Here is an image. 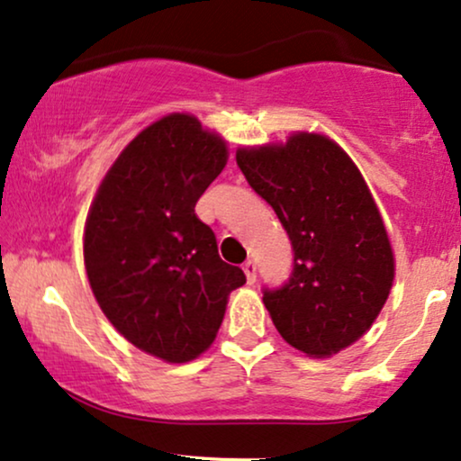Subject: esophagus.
<instances>
[{
	"mask_svg": "<svg viewBox=\"0 0 461 461\" xmlns=\"http://www.w3.org/2000/svg\"><path fill=\"white\" fill-rule=\"evenodd\" d=\"M243 274L248 277V284L257 282V263H254V260H248V263L243 265Z\"/></svg>",
	"mask_w": 461,
	"mask_h": 461,
	"instance_id": "esophagus-1",
	"label": "esophagus"
}]
</instances>
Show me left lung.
<instances>
[{
	"mask_svg": "<svg viewBox=\"0 0 461 461\" xmlns=\"http://www.w3.org/2000/svg\"><path fill=\"white\" fill-rule=\"evenodd\" d=\"M237 167L274 207L293 246V271L263 303L284 339L331 357L372 327L395 276L383 218L342 147L299 132L284 145L237 151Z\"/></svg>",
	"mask_w": 461,
	"mask_h": 461,
	"instance_id": "obj_1",
	"label": "left lung"
}]
</instances>
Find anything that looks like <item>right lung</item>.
<instances>
[{"mask_svg": "<svg viewBox=\"0 0 461 461\" xmlns=\"http://www.w3.org/2000/svg\"><path fill=\"white\" fill-rule=\"evenodd\" d=\"M226 160L224 140L196 117L158 119L119 153L85 221L95 301L128 342L162 361L207 350L229 294L246 284L194 213Z\"/></svg>", "mask_w": 461, "mask_h": 461, "instance_id": "add662e5", "label": "right lung"}]
</instances>
